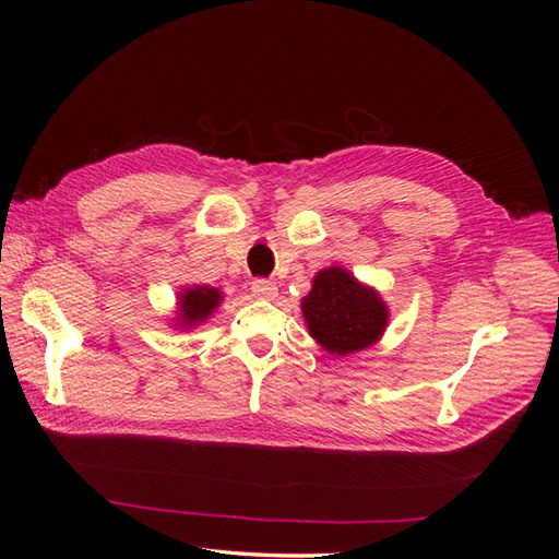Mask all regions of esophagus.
<instances>
[{
    "mask_svg": "<svg viewBox=\"0 0 559 559\" xmlns=\"http://www.w3.org/2000/svg\"><path fill=\"white\" fill-rule=\"evenodd\" d=\"M251 294L257 298H275L277 296V284L273 280H253L251 282Z\"/></svg>",
    "mask_w": 559,
    "mask_h": 559,
    "instance_id": "34e87169",
    "label": "esophagus"
}]
</instances>
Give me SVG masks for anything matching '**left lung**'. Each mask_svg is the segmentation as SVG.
Here are the masks:
<instances>
[{
  "instance_id": "8db88e82",
  "label": "left lung",
  "mask_w": 559,
  "mask_h": 559,
  "mask_svg": "<svg viewBox=\"0 0 559 559\" xmlns=\"http://www.w3.org/2000/svg\"><path fill=\"white\" fill-rule=\"evenodd\" d=\"M300 310L317 345L335 357L373 347L389 324V308L380 292L343 265L319 270L310 294L300 300Z\"/></svg>"
}]
</instances>
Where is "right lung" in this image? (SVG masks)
<instances>
[{
    "instance_id": "right-lung-1",
    "label": "right lung",
    "mask_w": 559,
    "mask_h": 559,
    "mask_svg": "<svg viewBox=\"0 0 559 559\" xmlns=\"http://www.w3.org/2000/svg\"><path fill=\"white\" fill-rule=\"evenodd\" d=\"M222 302H224V294L222 289H216V286H210V284L183 286V289L177 292L173 329L193 331L202 326L218 310Z\"/></svg>"
}]
</instances>
